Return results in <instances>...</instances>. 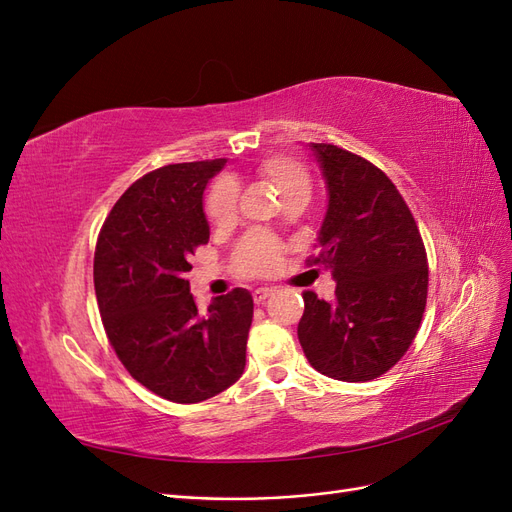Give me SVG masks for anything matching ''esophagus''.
<instances>
[{
	"label": "esophagus",
	"mask_w": 512,
	"mask_h": 512,
	"mask_svg": "<svg viewBox=\"0 0 512 512\" xmlns=\"http://www.w3.org/2000/svg\"><path fill=\"white\" fill-rule=\"evenodd\" d=\"M273 294V288H256L254 290V301L256 303H262V301H267L269 297Z\"/></svg>",
	"instance_id": "obj_1"
}]
</instances>
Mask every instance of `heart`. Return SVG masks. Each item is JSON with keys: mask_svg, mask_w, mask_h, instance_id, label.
I'll list each match as a JSON object with an SVG mask.
<instances>
[{"mask_svg": "<svg viewBox=\"0 0 512 512\" xmlns=\"http://www.w3.org/2000/svg\"><path fill=\"white\" fill-rule=\"evenodd\" d=\"M258 177L265 181L275 194L284 200V205L309 200L312 196V175L307 166L288 153H273L258 164ZM207 218L213 226L226 228L237 220L239 211V188L232 179H218L207 194L205 203ZM282 247L269 235H250L237 250L235 262L243 275L258 277L269 275L280 262Z\"/></svg>", "mask_w": 512, "mask_h": 512, "instance_id": "b5f03b06", "label": "heart"}]
</instances>
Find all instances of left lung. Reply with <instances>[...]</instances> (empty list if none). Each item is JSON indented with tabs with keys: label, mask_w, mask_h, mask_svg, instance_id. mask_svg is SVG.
Masks as SVG:
<instances>
[{
	"label": "left lung",
	"mask_w": 512,
	"mask_h": 512,
	"mask_svg": "<svg viewBox=\"0 0 512 512\" xmlns=\"http://www.w3.org/2000/svg\"><path fill=\"white\" fill-rule=\"evenodd\" d=\"M329 205L309 265L331 269L335 299L305 290L299 342L320 374L367 382L410 348L427 303V254L421 232L393 181L361 156L309 143Z\"/></svg>",
	"instance_id": "8db88e82"
}]
</instances>
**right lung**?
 Wrapping results in <instances>:
<instances>
[{
	"mask_svg": "<svg viewBox=\"0 0 512 512\" xmlns=\"http://www.w3.org/2000/svg\"><path fill=\"white\" fill-rule=\"evenodd\" d=\"M226 160L168 164L123 192L100 230L94 286L104 331L130 376L175 404H198L245 367L254 301L245 288L198 312L185 273L209 241L203 192Z\"/></svg>",
	"mask_w": 512,
	"mask_h": 512,
	"instance_id": "obj_1",
	"label": "right lung"
}]
</instances>
